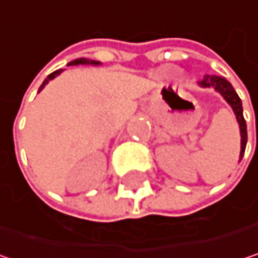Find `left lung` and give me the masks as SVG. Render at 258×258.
I'll list each match as a JSON object with an SVG mask.
<instances>
[{
    "label": "left lung",
    "mask_w": 258,
    "mask_h": 258,
    "mask_svg": "<svg viewBox=\"0 0 258 258\" xmlns=\"http://www.w3.org/2000/svg\"><path fill=\"white\" fill-rule=\"evenodd\" d=\"M202 88H214L217 92H220L223 95V98L229 103V106L233 109L239 130H240V155H239V161L243 157L245 148H246V122L243 118V109H242V101L239 98V95L236 94V91L233 89L232 83L227 79L221 78V76H214V75H206L200 82Z\"/></svg>",
    "instance_id": "8db88e82"
}]
</instances>
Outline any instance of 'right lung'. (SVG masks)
Here are the masks:
<instances>
[{
	"label": "right lung",
	"instance_id": "1",
	"mask_svg": "<svg viewBox=\"0 0 258 258\" xmlns=\"http://www.w3.org/2000/svg\"><path fill=\"white\" fill-rule=\"evenodd\" d=\"M79 64H82V66H100L101 62L100 61H92V59H88V58H78V59H75V61H72V62H69L67 66H79ZM64 70L61 69V70H56V72H53V73H50L47 78L44 79V82L41 83V86H40V89L38 91H41L47 83H49V80H52V79H55L56 76H59L61 73H62Z\"/></svg>",
	"mask_w": 258,
	"mask_h": 258
}]
</instances>
